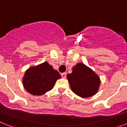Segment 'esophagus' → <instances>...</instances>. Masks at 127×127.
I'll list each match as a JSON object with an SVG mask.
<instances>
[{"instance_id":"1","label":"esophagus","mask_w":127,"mask_h":127,"mask_svg":"<svg viewBox=\"0 0 127 127\" xmlns=\"http://www.w3.org/2000/svg\"><path fill=\"white\" fill-rule=\"evenodd\" d=\"M61 76H62V77H63V78H65L66 76H67V74H66L65 72H64V73H62L61 74Z\"/></svg>"}]
</instances>
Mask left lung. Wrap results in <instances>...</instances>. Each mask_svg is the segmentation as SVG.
<instances>
[{"mask_svg": "<svg viewBox=\"0 0 127 127\" xmlns=\"http://www.w3.org/2000/svg\"><path fill=\"white\" fill-rule=\"evenodd\" d=\"M72 91L83 98L92 97L98 92L100 79L95 72L83 63H78L72 72L67 75Z\"/></svg>", "mask_w": 127, "mask_h": 127, "instance_id": "1", "label": "left lung"}]
</instances>
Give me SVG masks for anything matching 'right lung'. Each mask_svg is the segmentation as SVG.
I'll return each mask as SVG.
<instances>
[{"mask_svg": "<svg viewBox=\"0 0 127 127\" xmlns=\"http://www.w3.org/2000/svg\"><path fill=\"white\" fill-rule=\"evenodd\" d=\"M60 77L59 72L48 62H44L26 70L22 81L28 92L33 95H42L51 90Z\"/></svg>", "mask_w": 127, "mask_h": 127, "instance_id": "right-lung-1", "label": "right lung"}]
</instances>
